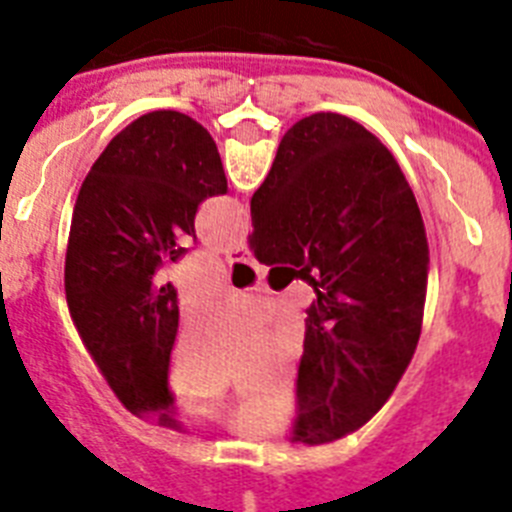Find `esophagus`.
<instances>
[{"label":"esophagus","mask_w":512,"mask_h":512,"mask_svg":"<svg viewBox=\"0 0 512 512\" xmlns=\"http://www.w3.org/2000/svg\"><path fill=\"white\" fill-rule=\"evenodd\" d=\"M225 257H228L231 263H249V260H252V255H249L247 241H236V244H231V247H228V252H225Z\"/></svg>","instance_id":"1"}]
</instances>
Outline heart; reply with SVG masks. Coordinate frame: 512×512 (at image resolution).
Segmentation results:
<instances>
[{"label": "heart", "mask_w": 512, "mask_h": 512, "mask_svg": "<svg viewBox=\"0 0 512 512\" xmlns=\"http://www.w3.org/2000/svg\"><path fill=\"white\" fill-rule=\"evenodd\" d=\"M188 396L196 401V404L204 409V412H220L223 409V398H225V380L209 382V385H201V388L185 390ZM289 393H281V398H287Z\"/></svg>", "instance_id": "heart-1"}]
</instances>
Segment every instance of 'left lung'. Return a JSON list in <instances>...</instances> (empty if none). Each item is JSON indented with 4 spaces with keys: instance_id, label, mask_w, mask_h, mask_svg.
<instances>
[{
    "instance_id": "obj_1",
    "label": "left lung",
    "mask_w": 512,
    "mask_h": 512,
    "mask_svg": "<svg viewBox=\"0 0 512 512\" xmlns=\"http://www.w3.org/2000/svg\"><path fill=\"white\" fill-rule=\"evenodd\" d=\"M228 191L217 146L180 111L127 124L84 177L66 249V303L74 327L124 409L175 428L167 385L177 289L162 268L196 239V209Z\"/></svg>"
}]
</instances>
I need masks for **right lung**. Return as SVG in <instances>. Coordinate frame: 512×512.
I'll return each mask as SVG.
<instances>
[{"instance_id": "obj_1", "label": "right lung", "mask_w": 512, "mask_h": 512, "mask_svg": "<svg viewBox=\"0 0 512 512\" xmlns=\"http://www.w3.org/2000/svg\"><path fill=\"white\" fill-rule=\"evenodd\" d=\"M249 249L319 271L292 441L348 436L385 406L420 340L430 257L404 172L348 116H305L252 196Z\"/></svg>"}]
</instances>
